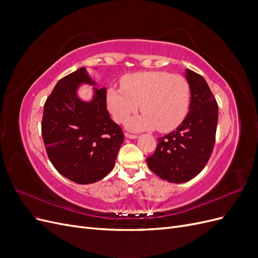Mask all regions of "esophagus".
<instances>
[{"mask_svg":"<svg viewBox=\"0 0 258 258\" xmlns=\"http://www.w3.org/2000/svg\"><path fill=\"white\" fill-rule=\"evenodd\" d=\"M124 137L126 138H128V139H137L138 138V136H136V135H131V134H124Z\"/></svg>","mask_w":258,"mask_h":258,"instance_id":"esophagus-1","label":"esophagus"}]
</instances>
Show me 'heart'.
<instances>
[{
	"label": "heart",
	"mask_w": 258,
	"mask_h": 258,
	"mask_svg": "<svg viewBox=\"0 0 258 258\" xmlns=\"http://www.w3.org/2000/svg\"><path fill=\"white\" fill-rule=\"evenodd\" d=\"M120 89L106 90V107L116 122H126L141 104L143 114L128 122L131 130L157 128L168 132L179 126L188 112L190 89L181 75L165 71L138 72L123 76Z\"/></svg>",
	"instance_id": "1"
}]
</instances>
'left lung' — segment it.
Returning a JSON list of instances; mask_svg holds the SVG:
<instances>
[{
    "label": "left lung",
    "instance_id": "obj_1",
    "mask_svg": "<svg viewBox=\"0 0 258 258\" xmlns=\"http://www.w3.org/2000/svg\"><path fill=\"white\" fill-rule=\"evenodd\" d=\"M190 89L189 112L182 123L158 138L155 153L146 158L155 174L170 183H185L199 174L212 154L218 119V106L201 75L185 70Z\"/></svg>",
    "mask_w": 258,
    "mask_h": 258
}]
</instances>
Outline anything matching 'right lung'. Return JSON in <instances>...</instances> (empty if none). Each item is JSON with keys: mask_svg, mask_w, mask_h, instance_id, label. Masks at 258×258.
<instances>
[{"mask_svg": "<svg viewBox=\"0 0 258 258\" xmlns=\"http://www.w3.org/2000/svg\"><path fill=\"white\" fill-rule=\"evenodd\" d=\"M83 84L97 86L86 68L61 79L44 104L42 137L52 166L77 184L111 172L123 142L121 128L106 110V88L93 87L90 101L79 97Z\"/></svg>", "mask_w": 258, "mask_h": 258, "instance_id": "obj_1", "label": "right lung"}]
</instances>
